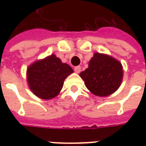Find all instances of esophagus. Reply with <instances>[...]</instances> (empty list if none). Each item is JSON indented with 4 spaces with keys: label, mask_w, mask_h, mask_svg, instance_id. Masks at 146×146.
Returning <instances> with one entry per match:
<instances>
[{
    "label": "esophagus",
    "mask_w": 146,
    "mask_h": 146,
    "mask_svg": "<svg viewBox=\"0 0 146 146\" xmlns=\"http://www.w3.org/2000/svg\"><path fill=\"white\" fill-rule=\"evenodd\" d=\"M74 71H75L76 73H79L81 71V67L80 66H78L74 67Z\"/></svg>",
    "instance_id": "esophagus-1"
}]
</instances>
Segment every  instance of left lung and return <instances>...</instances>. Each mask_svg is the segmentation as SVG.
Listing matches in <instances>:
<instances>
[{"mask_svg": "<svg viewBox=\"0 0 146 146\" xmlns=\"http://www.w3.org/2000/svg\"><path fill=\"white\" fill-rule=\"evenodd\" d=\"M85 86L93 95L106 97L121 85L123 70L121 62L109 54L95 52L88 68L80 73Z\"/></svg>", "mask_w": 146, "mask_h": 146, "instance_id": "obj_1", "label": "left lung"}]
</instances>
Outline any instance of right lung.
I'll return each mask as SVG.
<instances>
[{
    "label": "right lung",
    "instance_id": "right-lung-1",
    "mask_svg": "<svg viewBox=\"0 0 146 146\" xmlns=\"http://www.w3.org/2000/svg\"><path fill=\"white\" fill-rule=\"evenodd\" d=\"M73 73V69L51 54L30 64L27 70L29 88L39 98L50 100L55 98L63 87L64 80Z\"/></svg>",
    "mask_w": 146,
    "mask_h": 146
}]
</instances>
